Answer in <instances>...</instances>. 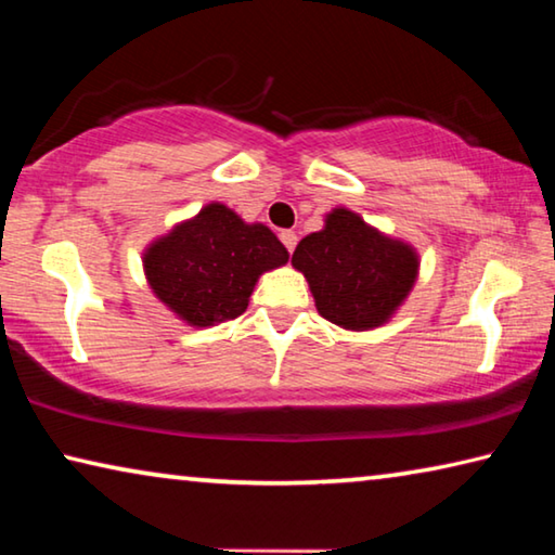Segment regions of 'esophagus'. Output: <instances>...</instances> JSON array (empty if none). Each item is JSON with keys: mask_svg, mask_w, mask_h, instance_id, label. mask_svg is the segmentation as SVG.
<instances>
[{"mask_svg": "<svg viewBox=\"0 0 555 555\" xmlns=\"http://www.w3.org/2000/svg\"><path fill=\"white\" fill-rule=\"evenodd\" d=\"M281 237V242H284V247L288 249V251H294L296 249V242H298V237H296V232H291V230H284L279 234Z\"/></svg>", "mask_w": 555, "mask_h": 555, "instance_id": "obj_1", "label": "esophagus"}]
</instances>
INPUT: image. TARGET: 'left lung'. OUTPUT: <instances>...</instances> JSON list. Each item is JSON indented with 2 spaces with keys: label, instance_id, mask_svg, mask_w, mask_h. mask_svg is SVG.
<instances>
[{
  "label": "left lung",
  "instance_id": "left-lung-1",
  "mask_svg": "<svg viewBox=\"0 0 555 555\" xmlns=\"http://www.w3.org/2000/svg\"><path fill=\"white\" fill-rule=\"evenodd\" d=\"M291 264L306 276L325 321L362 333L389 323L406 304L421 257L411 242L337 205L325 215L323 230L298 242Z\"/></svg>",
  "mask_w": 555,
  "mask_h": 555
}]
</instances>
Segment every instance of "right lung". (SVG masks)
Segmentation results:
<instances>
[{"label":"right lung","instance_id":"add662e5","mask_svg":"<svg viewBox=\"0 0 555 555\" xmlns=\"http://www.w3.org/2000/svg\"><path fill=\"white\" fill-rule=\"evenodd\" d=\"M286 261V247L267 224L244 222L218 201L176 222L142 251L149 288L191 327L242 315L259 276Z\"/></svg>","mask_w":555,"mask_h":555}]
</instances>
